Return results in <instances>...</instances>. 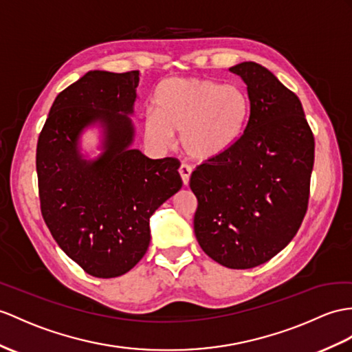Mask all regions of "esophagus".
<instances>
[{"instance_id": "1", "label": "esophagus", "mask_w": 352, "mask_h": 352, "mask_svg": "<svg viewBox=\"0 0 352 352\" xmlns=\"http://www.w3.org/2000/svg\"><path fill=\"white\" fill-rule=\"evenodd\" d=\"M191 173H192V168L190 166L182 164L181 167H179V175H181V177H182L184 185H188V182H190Z\"/></svg>"}]
</instances>
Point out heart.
<instances>
[{
    "label": "heart",
    "instance_id": "b5f03b06",
    "mask_svg": "<svg viewBox=\"0 0 352 352\" xmlns=\"http://www.w3.org/2000/svg\"><path fill=\"white\" fill-rule=\"evenodd\" d=\"M155 110L144 115L143 134L153 148L167 149L181 133L185 152L212 160L241 139L250 118V98L234 83L206 79L162 80L153 94Z\"/></svg>",
    "mask_w": 352,
    "mask_h": 352
}]
</instances>
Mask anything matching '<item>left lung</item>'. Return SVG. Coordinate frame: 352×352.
Wrapping results in <instances>:
<instances>
[{
    "label": "left lung",
    "instance_id": "obj_1",
    "mask_svg": "<svg viewBox=\"0 0 352 352\" xmlns=\"http://www.w3.org/2000/svg\"><path fill=\"white\" fill-rule=\"evenodd\" d=\"M246 85L250 118L233 146L197 167L194 233L228 269H252L296 236L309 200L315 142L298 97L267 68H230Z\"/></svg>",
    "mask_w": 352,
    "mask_h": 352
}]
</instances>
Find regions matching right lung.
Wrapping results in <instances>:
<instances>
[{"label": "right lung", "instance_id": "1", "mask_svg": "<svg viewBox=\"0 0 352 352\" xmlns=\"http://www.w3.org/2000/svg\"><path fill=\"white\" fill-rule=\"evenodd\" d=\"M140 73L88 72L50 107L37 143L41 215L59 248L91 276L131 270L151 242L149 219L182 188L176 158L133 149ZM102 128V153L87 159L80 137Z\"/></svg>", "mask_w": 352, "mask_h": 352}]
</instances>
